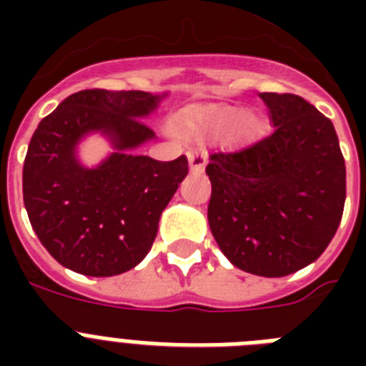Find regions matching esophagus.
<instances>
[{
	"mask_svg": "<svg viewBox=\"0 0 366 366\" xmlns=\"http://www.w3.org/2000/svg\"><path fill=\"white\" fill-rule=\"evenodd\" d=\"M207 157H209V152H207L205 146L188 149V161H189V169H192V172H203Z\"/></svg>",
	"mask_w": 366,
	"mask_h": 366,
	"instance_id": "1",
	"label": "esophagus"
}]
</instances>
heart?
<instances>
[{"label":"heart","mask_w":366,"mask_h":366,"mask_svg":"<svg viewBox=\"0 0 366 366\" xmlns=\"http://www.w3.org/2000/svg\"><path fill=\"white\" fill-rule=\"evenodd\" d=\"M177 127L182 134L192 138L214 134L224 129V134L232 142H249L260 132L262 119L256 112H239L235 106L199 104L180 112Z\"/></svg>","instance_id":"1"}]
</instances>
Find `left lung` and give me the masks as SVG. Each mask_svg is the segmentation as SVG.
Wrapping results in <instances>:
<instances>
[{
  "label": "left lung",
  "mask_w": 366,
  "mask_h": 366,
  "mask_svg": "<svg viewBox=\"0 0 366 366\" xmlns=\"http://www.w3.org/2000/svg\"><path fill=\"white\" fill-rule=\"evenodd\" d=\"M273 132L211 155L209 226L235 267L283 277L312 264L335 237L346 203V163L335 125L307 100L262 93Z\"/></svg>",
  "instance_id": "1"
}]
</instances>
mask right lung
Instances as JSON below:
<instances>
[{
	"mask_svg": "<svg viewBox=\"0 0 366 366\" xmlns=\"http://www.w3.org/2000/svg\"><path fill=\"white\" fill-rule=\"evenodd\" d=\"M165 94L85 89L43 117L28 146L22 195L41 244L71 272L112 277L144 260L161 212L188 174V157L155 161L131 149L155 132L142 117ZM100 130L117 152L97 169L75 157L76 142Z\"/></svg>",
	"mask_w": 366,
	"mask_h": 366,
	"instance_id": "right-lung-1",
	"label": "right lung"
}]
</instances>
